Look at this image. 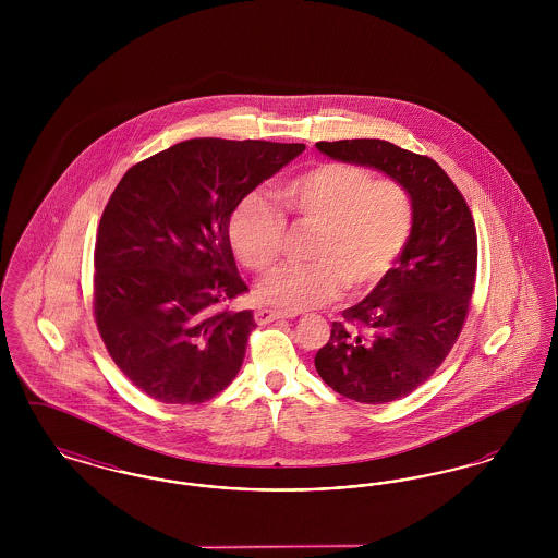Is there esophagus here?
Wrapping results in <instances>:
<instances>
[{
  "label": "esophagus",
  "mask_w": 558,
  "mask_h": 558,
  "mask_svg": "<svg viewBox=\"0 0 558 558\" xmlns=\"http://www.w3.org/2000/svg\"><path fill=\"white\" fill-rule=\"evenodd\" d=\"M282 318H291V316H287L284 312H278V310H269V307H259V310L255 312V319H257V324H267V322H274V319Z\"/></svg>",
  "instance_id": "1"
}]
</instances>
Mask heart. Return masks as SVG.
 <instances>
[{"instance_id":"obj_1","label":"heart","mask_w":558,"mask_h":558,"mask_svg":"<svg viewBox=\"0 0 558 558\" xmlns=\"http://www.w3.org/2000/svg\"><path fill=\"white\" fill-rule=\"evenodd\" d=\"M282 211L312 230L307 264L276 267L257 284L271 307L301 312L335 301L341 291L378 287L403 255L414 230V203L393 178L345 160H322L276 187ZM230 244L251 271H266L280 257L287 221L264 196L240 201L228 223Z\"/></svg>"}]
</instances>
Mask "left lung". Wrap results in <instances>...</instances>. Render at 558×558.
Returning a JSON list of instances; mask_svg holds the SVG:
<instances>
[{
    "label": "left lung",
    "mask_w": 558,
    "mask_h": 558,
    "mask_svg": "<svg viewBox=\"0 0 558 558\" xmlns=\"http://www.w3.org/2000/svg\"><path fill=\"white\" fill-rule=\"evenodd\" d=\"M332 159L368 165L408 187L414 230L389 276L332 324L316 371L337 393L387 403L421 387L448 357L469 316L477 230L462 192L426 155L385 140L318 142Z\"/></svg>",
    "instance_id": "obj_1"
}]
</instances>
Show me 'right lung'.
I'll use <instances>...</instances> for the list:
<instances>
[{"label":"right lung","mask_w":558,"mask_h":558,"mask_svg":"<svg viewBox=\"0 0 558 558\" xmlns=\"http://www.w3.org/2000/svg\"><path fill=\"white\" fill-rule=\"evenodd\" d=\"M303 144L196 137L135 162L102 213L92 307L108 355L162 403L194 405L239 374L251 310L228 223L240 201Z\"/></svg>","instance_id":"add662e5"}]
</instances>
